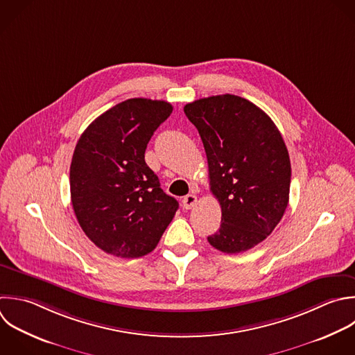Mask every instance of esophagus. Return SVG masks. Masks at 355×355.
Returning a JSON list of instances; mask_svg holds the SVG:
<instances>
[{
  "instance_id": "1",
  "label": "esophagus",
  "mask_w": 355,
  "mask_h": 355,
  "mask_svg": "<svg viewBox=\"0 0 355 355\" xmlns=\"http://www.w3.org/2000/svg\"><path fill=\"white\" fill-rule=\"evenodd\" d=\"M182 204H183V207H184L186 209H191V208L197 204V196H194V194H187V196H184L183 200H182Z\"/></svg>"
}]
</instances>
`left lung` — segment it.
I'll return each instance as SVG.
<instances>
[{
    "mask_svg": "<svg viewBox=\"0 0 355 355\" xmlns=\"http://www.w3.org/2000/svg\"><path fill=\"white\" fill-rule=\"evenodd\" d=\"M184 114L202 140L209 187L222 209L220 227L208 241L226 254L247 251L273 232L288 204L283 137L261 108L233 94L200 98Z\"/></svg>",
    "mask_w": 355,
    "mask_h": 355,
    "instance_id": "left-lung-1",
    "label": "left lung"
}]
</instances>
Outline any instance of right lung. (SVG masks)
Wrapping results in <instances>:
<instances>
[{"label": "right lung", "instance_id": "right-lung-1", "mask_svg": "<svg viewBox=\"0 0 355 355\" xmlns=\"http://www.w3.org/2000/svg\"><path fill=\"white\" fill-rule=\"evenodd\" d=\"M172 110L166 101L126 100L93 121L76 144L69 176L73 211L86 236L107 254L151 252L179 208L144 159L151 136Z\"/></svg>", "mask_w": 355, "mask_h": 355}]
</instances>
